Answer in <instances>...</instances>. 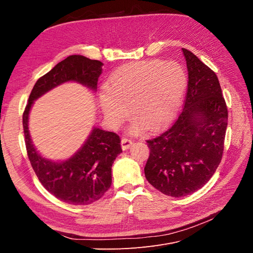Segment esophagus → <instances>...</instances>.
<instances>
[{"label": "esophagus", "mask_w": 253, "mask_h": 253, "mask_svg": "<svg viewBox=\"0 0 253 253\" xmlns=\"http://www.w3.org/2000/svg\"><path fill=\"white\" fill-rule=\"evenodd\" d=\"M132 142L133 141L129 139V138H127V137H124V138L121 139V148H122V150H127L129 147H131Z\"/></svg>", "instance_id": "obj_1"}]
</instances>
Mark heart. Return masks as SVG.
Listing matches in <instances>:
<instances>
[{
    "label": "heart",
    "instance_id": "1",
    "mask_svg": "<svg viewBox=\"0 0 253 253\" xmlns=\"http://www.w3.org/2000/svg\"><path fill=\"white\" fill-rule=\"evenodd\" d=\"M188 76L174 61H141L120 67L100 91V108L110 126L117 127L127 116L136 120L132 133L141 125L156 128L169 120L185 93Z\"/></svg>",
    "mask_w": 253,
    "mask_h": 253
}]
</instances>
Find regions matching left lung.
<instances>
[{"instance_id": "left-lung-1", "label": "left lung", "mask_w": 253, "mask_h": 253, "mask_svg": "<svg viewBox=\"0 0 253 253\" xmlns=\"http://www.w3.org/2000/svg\"><path fill=\"white\" fill-rule=\"evenodd\" d=\"M188 87L178 117L166 131L147 140L145 178L160 192L186 196L215 173L224 152L228 109L217 76L192 51L182 48Z\"/></svg>"}]
</instances>
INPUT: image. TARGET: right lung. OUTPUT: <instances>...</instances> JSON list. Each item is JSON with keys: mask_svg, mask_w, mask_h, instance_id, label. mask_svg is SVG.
<instances>
[{"mask_svg": "<svg viewBox=\"0 0 253 253\" xmlns=\"http://www.w3.org/2000/svg\"><path fill=\"white\" fill-rule=\"evenodd\" d=\"M102 62L73 55L38 79L23 113L25 145L30 165L42 186L58 200L71 205H89L101 198L112 185V165L122 152L116 133L94 127L82 148L66 162L53 163L38 153L28 131V115L36 99L67 81L97 88Z\"/></svg>", "mask_w": 253, "mask_h": 253, "instance_id": "right-lung-1", "label": "right lung"}]
</instances>
